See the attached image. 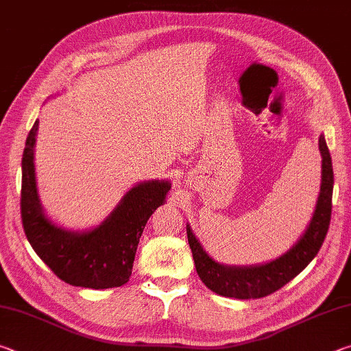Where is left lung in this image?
<instances>
[{
    "instance_id": "left-lung-1",
    "label": "left lung",
    "mask_w": 351,
    "mask_h": 351,
    "mask_svg": "<svg viewBox=\"0 0 351 351\" xmlns=\"http://www.w3.org/2000/svg\"><path fill=\"white\" fill-rule=\"evenodd\" d=\"M319 152L322 158V171H320L322 180H320L319 197L313 217L299 240L280 257L268 263L249 266L219 263L204 251L203 245L190 229V224L186 226L195 268L201 280L210 291L224 297H234V299H260L293 280L316 257L328 232L332 184H335L331 156L324 134L319 136Z\"/></svg>"
}]
</instances>
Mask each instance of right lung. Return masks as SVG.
Listing matches in <instances>:
<instances>
[{"mask_svg": "<svg viewBox=\"0 0 351 351\" xmlns=\"http://www.w3.org/2000/svg\"><path fill=\"white\" fill-rule=\"evenodd\" d=\"M38 121L26 139L21 161V219L29 243L54 274L73 287L106 289L130 280L136 249L152 213L165 203L169 180L142 181L123 195L102 223L71 230L47 217L35 176Z\"/></svg>", "mask_w": 351, "mask_h": 351, "instance_id": "right-lung-1", "label": "right lung"}]
</instances>
